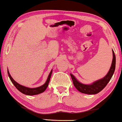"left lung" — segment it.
<instances>
[{"label":"left lung","instance_id":"obj_1","mask_svg":"<svg viewBox=\"0 0 122 122\" xmlns=\"http://www.w3.org/2000/svg\"><path fill=\"white\" fill-rule=\"evenodd\" d=\"M112 53V64L109 72H108V73L104 77H103L102 79L96 81H95L94 82L91 84L86 85L81 83V82H80L77 80L76 79L75 77L72 74H71L73 83L76 88L79 92L83 93H85V94L94 95L98 93L104 89L105 86L107 85V84L108 83V82L110 81L112 77L113 74H114L115 72V69L116 57L115 55L114 51L113 50Z\"/></svg>","mask_w":122,"mask_h":122}]
</instances>
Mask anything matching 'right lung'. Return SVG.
I'll use <instances>...</instances> for the list:
<instances>
[{
    "label": "right lung",
    "mask_w": 122,
    "mask_h": 122,
    "mask_svg": "<svg viewBox=\"0 0 122 122\" xmlns=\"http://www.w3.org/2000/svg\"><path fill=\"white\" fill-rule=\"evenodd\" d=\"M7 73L8 76H9L11 82L13 83V84L14 85V86L16 88V89H18V91H19L20 92H22L23 94L26 95H36L40 94V93H42L46 90L47 86H48L49 82L50 81V77H51V73H52V70L51 71V72H50L49 75L48 77H47V79L45 83L44 84L42 85V86H39V87L37 88H30L28 87H26V86H23V85H20L19 84H18V82H16L12 78V77L11 76L9 72H8V70H7Z\"/></svg>",
    "instance_id": "add662e5"
}]
</instances>
